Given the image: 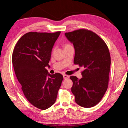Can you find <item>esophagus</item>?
Segmentation results:
<instances>
[{"mask_svg":"<svg viewBox=\"0 0 128 128\" xmlns=\"http://www.w3.org/2000/svg\"><path fill=\"white\" fill-rule=\"evenodd\" d=\"M63 77H64V80L67 79V78H69V76H68V75H63Z\"/></svg>","mask_w":128,"mask_h":128,"instance_id":"obj_1","label":"esophagus"}]
</instances>
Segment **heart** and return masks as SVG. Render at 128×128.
<instances>
[{
    "instance_id": "heart-1",
    "label": "heart",
    "mask_w": 128,
    "mask_h": 128,
    "mask_svg": "<svg viewBox=\"0 0 128 128\" xmlns=\"http://www.w3.org/2000/svg\"><path fill=\"white\" fill-rule=\"evenodd\" d=\"M69 45H70L68 44H66L64 45V48L67 47V46H69Z\"/></svg>"
}]
</instances>
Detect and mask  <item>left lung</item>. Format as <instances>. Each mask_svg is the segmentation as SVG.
<instances>
[{
	"label": "left lung",
	"mask_w": 128,
	"mask_h": 128,
	"mask_svg": "<svg viewBox=\"0 0 128 128\" xmlns=\"http://www.w3.org/2000/svg\"><path fill=\"white\" fill-rule=\"evenodd\" d=\"M64 34L75 48L74 63L84 68L80 79L70 77L75 102L83 107H94L100 102L108 88L109 50L103 40L90 30L79 29Z\"/></svg>",
	"instance_id": "obj_1"
}]
</instances>
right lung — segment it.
<instances>
[{"instance_id": "add662e5", "label": "right lung", "mask_w": 128, "mask_h": 128, "mask_svg": "<svg viewBox=\"0 0 128 128\" xmlns=\"http://www.w3.org/2000/svg\"><path fill=\"white\" fill-rule=\"evenodd\" d=\"M61 32H29L15 45L12 63L15 75L26 99L33 106L45 110L55 103L63 76L51 75L49 67L52 48Z\"/></svg>"}]
</instances>
